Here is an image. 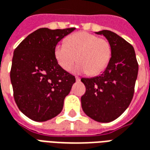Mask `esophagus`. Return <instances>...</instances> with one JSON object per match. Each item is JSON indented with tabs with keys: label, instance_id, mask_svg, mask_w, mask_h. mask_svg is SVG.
<instances>
[{
	"label": "esophagus",
	"instance_id": "34e87169",
	"mask_svg": "<svg viewBox=\"0 0 150 150\" xmlns=\"http://www.w3.org/2000/svg\"><path fill=\"white\" fill-rule=\"evenodd\" d=\"M76 81H80L81 79L79 78V77H76Z\"/></svg>",
	"mask_w": 150,
	"mask_h": 150
}]
</instances>
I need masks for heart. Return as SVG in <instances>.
<instances>
[{
    "label": "heart",
    "mask_w": 150,
    "mask_h": 150,
    "mask_svg": "<svg viewBox=\"0 0 150 150\" xmlns=\"http://www.w3.org/2000/svg\"><path fill=\"white\" fill-rule=\"evenodd\" d=\"M55 56L63 69H71L77 60L80 63L74 69L76 72L95 75L107 67L111 57V47L107 40L82 31L69 36L66 44H57Z\"/></svg>",
    "instance_id": "heart-1"
}]
</instances>
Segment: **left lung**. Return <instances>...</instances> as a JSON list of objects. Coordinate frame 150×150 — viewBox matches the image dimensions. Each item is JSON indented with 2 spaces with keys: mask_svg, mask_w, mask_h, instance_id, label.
<instances>
[{
  "mask_svg": "<svg viewBox=\"0 0 150 150\" xmlns=\"http://www.w3.org/2000/svg\"><path fill=\"white\" fill-rule=\"evenodd\" d=\"M95 34L108 40L111 56L100 75L81 79L86 89L81 98V107L94 120L108 123L120 116L131 103L138 64L133 47L117 34L107 30Z\"/></svg>",
  "mask_w": 150,
  "mask_h": 150,
  "instance_id": "8db88e82",
  "label": "left lung"
}]
</instances>
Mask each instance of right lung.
Instances as JSON below:
<instances>
[{
	"label": "right lung",
	"mask_w": 150,
	"mask_h": 150,
	"mask_svg": "<svg viewBox=\"0 0 150 150\" xmlns=\"http://www.w3.org/2000/svg\"><path fill=\"white\" fill-rule=\"evenodd\" d=\"M76 28H40L16 47L10 80L19 110L32 120L43 122L60 114L75 77L58 64L55 47Z\"/></svg>",
	"instance_id": "add662e5"
}]
</instances>
